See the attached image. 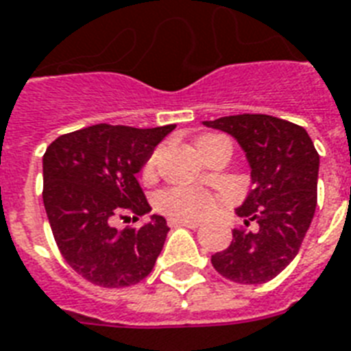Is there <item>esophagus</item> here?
Returning <instances> with one entry per match:
<instances>
[{
	"label": "esophagus",
	"instance_id": "34e87169",
	"mask_svg": "<svg viewBox=\"0 0 351 351\" xmlns=\"http://www.w3.org/2000/svg\"><path fill=\"white\" fill-rule=\"evenodd\" d=\"M200 224H202L200 220H193V219H171L169 220V226H173V228L186 226V228H191V230H195V228H198Z\"/></svg>",
	"mask_w": 351,
	"mask_h": 351
}]
</instances>
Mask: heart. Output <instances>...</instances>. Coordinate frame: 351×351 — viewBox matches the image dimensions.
Listing matches in <instances>:
<instances>
[{"label": "heart", "instance_id": "1", "mask_svg": "<svg viewBox=\"0 0 351 351\" xmlns=\"http://www.w3.org/2000/svg\"><path fill=\"white\" fill-rule=\"evenodd\" d=\"M209 138V136H206ZM202 138V140H206ZM200 140V142H202ZM160 149L154 151L149 160L145 162L142 169V175L145 178H151L154 173V167H156V162H158ZM158 206L160 209L167 213L173 219H197V217H204L208 215L215 206L213 195L206 189H200V187H171V189H165V191L160 193L158 197Z\"/></svg>", "mask_w": 351, "mask_h": 351}]
</instances>
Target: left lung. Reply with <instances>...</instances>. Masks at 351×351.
<instances>
[{
  "instance_id": "8db88e82",
  "label": "left lung",
  "mask_w": 351,
  "mask_h": 351,
  "mask_svg": "<svg viewBox=\"0 0 351 351\" xmlns=\"http://www.w3.org/2000/svg\"><path fill=\"white\" fill-rule=\"evenodd\" d=\"M204 125L240 143L253 182L244 204L234 209L245 228H234L231 244L215 253L211 264L233 282L264 284L293 261L310 228L319 153L304 127L269 114H234Z\"/></svg>"
}]
</instances>
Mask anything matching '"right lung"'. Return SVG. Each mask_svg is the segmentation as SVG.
I'll return each mask as SVG.
<instances>
[{"label":"right lung","instance_id":"add662e5","mask_svg":"<svg viewBox=\"0 0 351 351\" xmlns=\"http://www.w3.org/2000/svg\"><path fill=\"white\" fill-rule=\"evenodd\" d=\"M176 125L85 127L58 136L43 154V204L58 250L85 280L101 288L140 282L154 267L165 237L164 217L118 231L114 219L151 213L136 173Z\"/></svg>","mask_w":351,"mask_h":351}]
</instances>
